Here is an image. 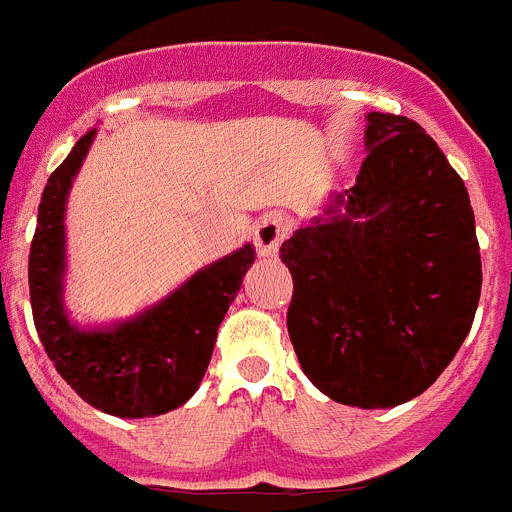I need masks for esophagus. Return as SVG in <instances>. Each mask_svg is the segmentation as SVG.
<instances>
[{
	"label": "esophagus",
	"mask_w": 512,
	"mask_h": 512,
	"mask_svg": "<svg viewBox=\"0 0 512 512\" xmlns=\"http://www.w3.org/2000/svg\"><path fill=\"white\" fill-rule=\"evenodd\" d=\"M288 229H291V221H288L283 213H278V211L265 213V216H262L255 226L257 255L260 257L278 255V247H281L283 239L288 237Z\"/></svg>",
	"instance_id": "obj_1"
}]
</instances>
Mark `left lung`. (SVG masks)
Returning a JSON list of instances; mask_svg holds the SVG:
<instances>
[{"label": "left lung", "instance_id": "8db88e82", "mask_svg": "<svg viewBox=\"0 0 512 512\" xmlns=\"http://www.w3.org/2000/svg\"><path fill=\"white\" fill-rule=\"evenodd\" d=\"M355 185L281 244L288 335L309 381L340 404L389 410L435 384L482 291L464 180L404 115H366Z\"/></svg>", "mask_w": 512, "mask_h": 512}]
</instances>
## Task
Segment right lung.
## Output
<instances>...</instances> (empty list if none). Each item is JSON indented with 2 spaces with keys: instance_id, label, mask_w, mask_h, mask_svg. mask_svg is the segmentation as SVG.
<instances>
[{
  "instance_id": "1",
  "label": "right lung",
  "mask_w": 512,
  "mask_h": 512,
  "mask_svg": "<svg viewBox=\"0 0 512 512\" xmlns=\"http://www.w3.org/2000/svg\"><path fill=\"white\" fill-rule=\"evenodd\" d=\"M97 136L90 128L51 172L38 206L28 281L35 330L61 379L87 404L115 417H157L193 397L242 278L255 262L250 242L211 262L162 301L110 324H77L64 301L66 201Z\"/></svg>"
}]
</instances>
